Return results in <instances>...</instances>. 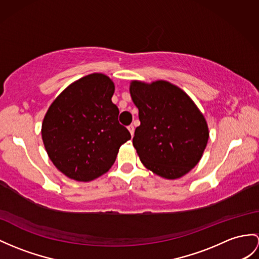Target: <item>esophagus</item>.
Here are the masks:
<instances>
[{"label":"esophagus","instance_id":"1","mask_svg":"<svg viewBox=\"0 0 259 259\" xmlns=\"http://www.w3.org/2000/svg\"><path fill=\"white\" fill-rule=\"evenodd\" d=\"M128 131H130V133H131V135L133 136L134 135V132H135V127H134V125H130L128 126Z\"/></svg>","mask_w":259,"mask_h":259}]
</instances>
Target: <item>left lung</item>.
Instances as JSON below:
<instances>
[{
    "label": "left lung",
    "instance_id": "8db88e82",
    "mask_svg": "<svg viewBox=\"0 0 259 259\" xmlns=\"http://www.w3.org/2000/svg\"><path fill=\"white\" fill-rule=\"evenodd\" d=\"M130 93L141 121L133 145L143 165L169 180L187 175L209 141L202 112L184 90L165 80H133Z\"/></svg>",
    "mask_w": 259,
    "mask_h": 259
}]
</instances>
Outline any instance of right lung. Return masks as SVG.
I'll return each instance as SVG.
<instances>
[{"mask_svg": "<svg viewBox=\"0 0 259 259\" xmlns=\"http://www.w3.org/2000/svg\"><path fill=\"white\" fill-rule=\"evenodd\" d=\"M115 85L106 74L72 82L50 104L41 138L55 167L75 181L89 182L108 172L119 147L131 140L112 102Z\"/></svg>", "mask_w": 259, "mask_h": 259, "instance_id": "add662e5", "label": "right lung"}]
</instances>
